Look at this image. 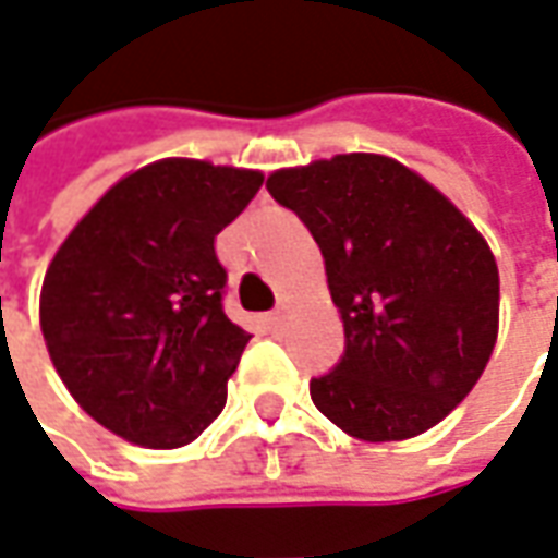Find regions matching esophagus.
<instances>
[{"mask_svg": "<svg viewBox=\"0 0 558 558\" xmlns=\"http://www.w3.org/2000/svg\"><path fill=\"white\" fill-rule=\"evenodd\" d=\"M287 317H290V305L283 302V305H278V311L268 317V324H271V329H283L287 327Z\"/></svg>", "mask_w": 558, "mask_h": 558, "instance_id": "obj_1", "label": "esophagus"}]
</instances>
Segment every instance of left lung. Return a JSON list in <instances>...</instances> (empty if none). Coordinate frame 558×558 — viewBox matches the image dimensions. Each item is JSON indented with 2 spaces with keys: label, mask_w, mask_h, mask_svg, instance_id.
Here are the masks:
<instances>
[{
  "label": "left lung",
  "mask_w": 558,
  "mask_h": 558,
  "mask_svg": "<svg viewBox=\"0 0 558 558\" xmlns=\"http://www.w3.org/2000/svg\"><path fill=\"white\" fill-rule=\"evenodd\" d=\"M314 234L344 357L311 400L366 442L418 437L452 412L498 342L501 280L486 238L422 173L348 151L268 177Z\"/></svg>",
  "instance_id": "1"
}]
</instances>
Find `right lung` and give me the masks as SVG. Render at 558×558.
I'll use <instances>...</instances> for the list:
<instances>
[{"label":"right lung","instance_id":"obj_1","mask_svg":"<svg viewBox=\"0 0 558 558\" xmlns=\"http://www.w3.org/2000/svg\"><path fill=\"white\" fill-rule=\"evenodd\" d=\"M263 180L161 158L109 185L57 247L39 295L45 348L72 400L116 437L180 449L226 407L250 332L222 311L214 241Z\"/></svg>","mask_w":558,"mask_h":558}]
</instances>
